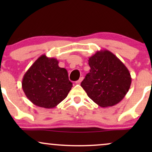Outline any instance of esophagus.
I'll use <instances>...</instances> for the list:
<instances>
[{
    "label": "esophagus",
    "mask_w": 152,
    "mask_h": 152,
    "mask_svg": "<svg viewBox=\"0 0 152 152\" xmlns=\"http://www.w3.org/2000/svg\"><path fill=\"white\" fill-rule=\"evenodd\" d=\"M83 76H81V78H79V79H78V81L76 82V83H77V84H80V83H81V81H83Z\"/></svg>",
    "instance_id": "34e87169"
}]
</instances>
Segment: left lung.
Returning a JSON list of instances; mask_svg holds the SVG:
<instances>
[{
  "label": "left lung",
  "instance_id": "obj_1",
  "mask_svg": "<svg viewBox=\"0 0 152 152\" xmlns=\"http://www.w3.org/2000/svg\"><path fill=\"white\" fill-rule=\"evenodd\" d=\"M90 72L81 86L101 107L113 106L124 98L132 83L126 66L114 53L101 50L88 58Z\"/></svg>",
  "mask_w": 152,
  "mask_h": 152
}]
</instances>
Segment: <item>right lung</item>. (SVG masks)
<instances>
[{
	"mask_svg": "<svg viewBox=\"0 0 152 152\" xmlns=\"http://www.w3.org/2000/svg\"><path fill=\"white\" fill-rule=\"evenodd\" d=\"M72 87L66 69L58 61L42 55L24 74L22 88L26 97L39 107L51 109L66 99Z\"/></svg>",
	"mask_w": 152,
	"mask_h": 152,
	"instance_id": "1",
	"label": "right lung"
}]
</instances>
